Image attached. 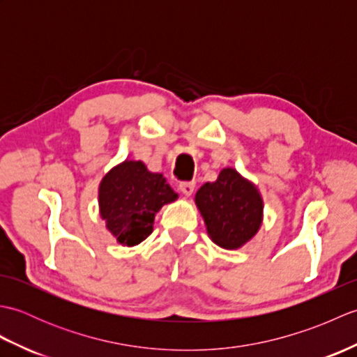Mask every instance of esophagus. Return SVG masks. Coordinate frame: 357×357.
Wrapping results in <instances>:
<instances>
[{
	"label": "esophagus",
	"mask_w": 357,
	"mask_h": 357,
	"mask_svg": "<svg viewBox=\"0 0 357 357\" xmlns=\"http://www.w3.org/2000/svg\"><path fill=\"white\" fill-rule=\"evenodd\" d=\"M179 190L183 195L190 196L195 190V183H192V181H184V183L179 184Z\"/></svg>",
	"instance_id": "34e87169"
}]
</instances>
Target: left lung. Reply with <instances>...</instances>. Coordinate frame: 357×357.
I'll list each match as a JSON object with an SVG mask.
<instances>
[{
    "label": "left lung",
    "instance_id": "8db88e82",
    "mask_svg": "<svg viewBox=\"0 0 357 357\" xmlns=\"http://www.w3.org/2000/svg\"><path fill=\"white\" fill-rule=\"evenodd\" d=\"M210 239L236 250L252 239L262 224L264 202L257 188L233 169H224L215 183H206L195 196Z\"/></svg>",
    "mask_w": 357,
    "mask_h": 357
}]
</instances>
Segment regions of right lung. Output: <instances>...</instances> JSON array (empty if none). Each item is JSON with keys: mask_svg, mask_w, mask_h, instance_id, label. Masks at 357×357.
<instances>
[{"mask_svg": "<svg viewBox=\"0 0 357 357\" xmlns=\"http://www.w3.org/2000/svg\"><path fill=\"white\" fill-rule=\"evenodd\" d=\"M100 211L119 244L133 247L153 231L155 215L178 195L161 173L141 161H124L105 174L100 185Z\"/></svg>", "mask_w": 357, "mask_h": 357, "instance_id": "1", "label": "right lung"}]
</instances>
